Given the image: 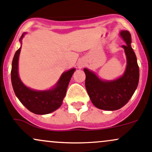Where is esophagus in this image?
Masks as SVG:
<instances>
[{
	"label": "esophagus",
	"instance_id": "34e87169",
	"mask_svg": "<svg viewBox=\"0 0 152 152\" xmlns=\"http://www.w3.org/2000/svg\"><path fill=\"white\" fill-rule=\"evenodd\" d=\"M85 64V63L84 61H83V60H80V61H79V62H78V67H79L80 69H81L82 67H84Z\"/></svg>",
	"mask_w": 152,
	"mask_h": 152
}]
</instances>
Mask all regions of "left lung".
Listing matches in <instances>:
<instances>
[{
	"label": "left lung",
	"instance_id": "1",
	"mask_svg": "<svg viewBox=\"0 0 152 152\" xmlns=\"http://www.w3.org/2000/svg\"><path fill=\"white\" fill-rule=\"evenodd\" d=\"M120 35L126 43L122 46L127 60L122 76L113 80H103L93 71L84 69L86 75L85 88L90 100L96 108L101 110H115L121 108L130 100L139 84V68L131 45V34L128 31H121Z\"/></svg>",
	"mask_w": 152,
	"mask_h": 152
}]
</instances>
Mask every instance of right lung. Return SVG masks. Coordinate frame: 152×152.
Listing matches in <instances>:
<instances>
[{
    "label": "right lung",
    "instance_id": "obj_1",
    "mask_svg": "<svg viewBox=\"0 0 152 152\" xmlns=\"http://www.w3.org/2000/svg\"><path fill=\"white\" fill-rule=\"evenodd\" d=\"M26 33L20 38L22 39ZM21 47L16 51L12 62L11 83L13 90L20 102L32 113L38 115H44L54 111L62 105L63 99L75 68H72L62 74L60 78L52 89L47 90H36L28 88L22 83L18 75V58Z\"/></svg>",
    "mask_w": 152,
    "mask_h": 152
}]
</instances>
